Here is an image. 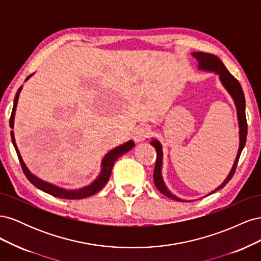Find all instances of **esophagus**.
Returning <instances> with one entry per match:
<instances>
[{"label": "esophagus", "instance_id": "34e87169", "mask_svg": "<svg viewBox=\"0 0 261 261\" xmlns=\"http://www.w3.org/2000/svg\"><path fill=\"white\" fill-rule=\"evenodd\" d=\"M150 134V129L148 126H140L137 127L134 132V138L137 141V143H141V141H145Z\"/></svg>", "mask_w": 261, "mask_h": 261}]
</instances>
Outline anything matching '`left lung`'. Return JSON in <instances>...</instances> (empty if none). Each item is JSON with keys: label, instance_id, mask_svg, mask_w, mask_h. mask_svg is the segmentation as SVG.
<instances>
[{"label": "left lung", "instance_id": "1", "mask_svg": "<svg viewBox=\"0 0 261 261\" xmlns=\"http://www.w3.org/2000/svg\"><path fill=\"white\" fill-rule=\"evenodd\" d=\"M193 57L198 61V68L199 69H203V70H209V72H213L219 75L220 81L222 83V85L225 87V89L228 91V93L231 94L235 106H236V110H238V118H239V127H240V148L238 151V155H236V159L234 161V164L232 167L231 172L228 173L227 177L224 179V181L221 184L218 188H216L215 191L209 193L213 194L216 193L219 189L223 188L230 179L233 177L236 167H238L239 163V159L240 155L242 153V150L245 147V144H246V138H247V121H246V114H245V96L244 92L242 89V86L239 83V81L228 72L226 69V67L224 66V64L221 60L216 57V55L210 54V53H203V52H194ZM151 144L156 151V161L154 164V171H153V180H154V185L155 187L159 189V192L162 193L164 196L169 197L171 199H174L176 201H183L185 202L186 200L179 199L178 197H176L175 195H173L169 189L165 186L163 178H162V174H161V168H162V147L160 145L159 141L156 139H152Z\"/></svg>", "mask_w": 261, "mask_h": 261}]
</instances>
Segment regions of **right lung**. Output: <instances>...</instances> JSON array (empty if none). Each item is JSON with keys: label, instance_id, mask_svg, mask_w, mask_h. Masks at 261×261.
Segmentation results:
<instances>
[{"label": "right lung", "instance_id": "right-lung-1", "mask_svg": "<svg viewBox=\"0 0 261 261\" xmlns=\"http://www.w3.org/2000/svg\"><path fill=\"white\" fill-rule=\"evenodd\" d=\"M31 75H33V74H31ZM31 75H29L26 78V81L29 80V77ZM21 88H22V87H19V89L17 90L16 96H15V99H14V107H13L11 118H10L11 128L14 127L15 111H16L17 101H18V97H19V93H20ZM11 137H12V141H13V145L15 147V150H16V152H17V155H18V159H19V162H20L23 174L26 175V177L29 179L30 183L33 184V185H35L37 188L41 189L42 192H44L46 194H50V195H52L54 197H58V198H63V199H83V198H86V197H89V196H92L94 194H97L100 191V189H102V187H103L108 183L110 176H111V172H112V169H113V165H114L115 161L122 154L129 151V150L133 149V147L135 146V144H134V141L129 140V141H127V143H125V144H123L121 146H118V147L112 149L111 151L108 152L106 154V156L103 158V160H102V170H101V173L99 174V176L96 179H94L90 185L86 186V187H83V188H80V189H76V191H68V189H63V188L55 186L53 184L46 183V181H44V180H42L40 178H38L37 176H35L33 173H31L28 170L25 162L22 161V158H21V155L19 153V150L17 148L16 141H15L14 132L13 130H11Z\"/></svg>", "mask_w": 261, "mask_h": 261}]
</instances>
